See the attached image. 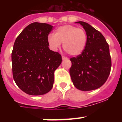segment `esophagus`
<instances>
[{
  "label": "esophagus",
  "instance_id": "obj_1",
  "mask_svg": "<svg viewBox=\"0 0 122 122\" xmlns=\"http://www.w3.org/2000/svg\"><path fill=\"white\" fill-rule=\"evenodd\" d=\"M62 60H66V59H68V58L66 57H65V56H62Z\"/></svg>",
  "mask_w": 122,
  "mask_h": 122
}]
</instances>
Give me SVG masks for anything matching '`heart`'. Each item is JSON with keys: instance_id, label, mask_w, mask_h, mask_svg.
I'll return each instance as SVG.
<instances>
[{"instance_id": "obj_1", "label": "heart", "mask_w": 122, "mask_h": 122, "mask_svg": "<svg viewBox=\"0 0 122 122\" xmlns=\"http://www.w3.org/2000/svg\"><path fill=\"white\" fill-rule=\"evenodd\" d=\"M48 43L52 49L56 51L63 43L65 51L73 56L81 54L87 44V34L83 29L71 25H65L56 29L54 33L48 35Z\"/></svg>"}]
</instances>
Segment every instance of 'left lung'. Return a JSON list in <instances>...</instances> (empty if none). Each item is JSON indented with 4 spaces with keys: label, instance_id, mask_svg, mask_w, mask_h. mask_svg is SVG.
<instances>
[{
    "label": "left lung",
    "instance_id": "1",
    "mask_svg": "<svg viewBox=\"0 0 122 122\" xmlns=\"http://www.w3.org/2000/svg\"><path fill=\"white\" fill-rule=\"evenodd\" d=\"M80 24L87 34V44L82 53L71 58L70 74L74 87L82 91L95 90L104 84L111 68L109 48L105 38L91 25Z\"/></svg>",
    "mask_w": 122,
    "mask_h": 122
}]
</instances>
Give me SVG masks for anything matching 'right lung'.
<instances>
[{"label":"right lung","instance_id":"right-lung-1","mask_svg":"<svg viewBox=\"0 0 122 122\" xmlns=\"http://www.w3.org/2000/svg\"><path fill=\"white\" fill-rule=\"evenodd\" d=\"M52 29L48 24L33 22L15 40L11 53L13 76L27 94H46L53 87L54 71L62 63V56L48 47Z\"/></svg>","mask_w":122,"mask_h":122}]
</instances>
